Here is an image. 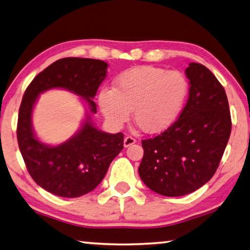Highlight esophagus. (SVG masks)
Wrapping results in <instances>:
<instances>
[{"mask_svg": "<svg viewBox=\"0 0 250 250\" xmlns=\"http://www.w3.org/2000/svg\"><path fill=\"white\" fill-rule=\"evenodd\" d=\"M135 143V139L134 138H132V137H130V135H128V137H125V140H124V146H125V147H128V146H132V145H134Z\"/></svg>", "mask_w": 250, "mask_h": 250, "instance_id": "1", "label": "esophagus"}]
</instances>
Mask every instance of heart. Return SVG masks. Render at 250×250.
Wrapping results in <instances>:
<instances>
[{
    "mask_svg": "<svg viewBox=\"0 0 250 250\" xmlns=\"http://www.w3.org/2000/svg\"><path fill=\"white\" fill-rule=\"evenodd\" d=\"M188 92V83L180 71L141 66L122 73L113 88L101 89L98 101L113 128H121L132 110L135 124L145 132L153 134L173 125Z\"/></svg>",
    "mask_w": 250,
    "mask_h": 250,
    "instance_id": "heart-1",
    "label": "heart"
}]
</instances>
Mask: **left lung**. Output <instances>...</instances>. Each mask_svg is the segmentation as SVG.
Segmentation results:
<instances>
[{"instance_id":"8db88e82","label":"left lung","mask_w":250,"mask_h":250,"mask_svg":"<svg viewBox=\"0 0 250 250\" xmlns=\"http://www.w3.org/2000/svg\"><path fill=\"white\" fill-rule=\"evenodd\" d=\"M189 95L173 125L142 141L139 174L147 188L164 196H182L206 184L216 172L231 131L225 89L204 65L185 69Z\"/></svg>"}]
</instances>
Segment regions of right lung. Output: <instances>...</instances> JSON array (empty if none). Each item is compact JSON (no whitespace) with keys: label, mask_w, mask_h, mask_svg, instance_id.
I'll list each match as a JSON object with an SVG mask.
<instances>
[{"label":"right lung","mask_w":250,"mask_h":250,"mask_svg":"<svg viewBox=\"0 0 250 250\" xmlns=\"http://www.w3.org/2000/svg\"><path fill=\"white\" fill-rule=\"evenodd\" d=\"M108 64L99 59L67 57L58 59L36 76L24 92L18 120V142L27 171L37 185L61 197H79L95 189L110 163L124 149V133H105L87 117L73 138L56 146L35 137L33 108L41 92L62 88L83 98L92 113L95 98L107 75Z\"/></svg>","instance_id":"add662e5"}]
</instances>
